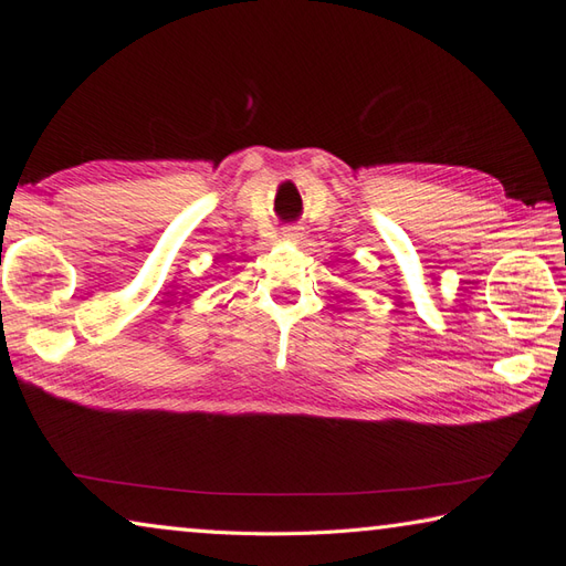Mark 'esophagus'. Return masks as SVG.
Segmentation results:
<instances>
[{"label": "esophagus", "mask_w": 566, "mask_h": 566, "mask_svg": "<svg viewBox=\"0 0 566 566\" xmlns=\"http://www.w3.org/2000/svg\"><path fill=\"white\" fill-rule=\"evenodd\" d=\"M287 232H291V230H287ZM291 234H297V232H291Z\"/></svg>", "instance_id": "obj_1"}]
</instances>
